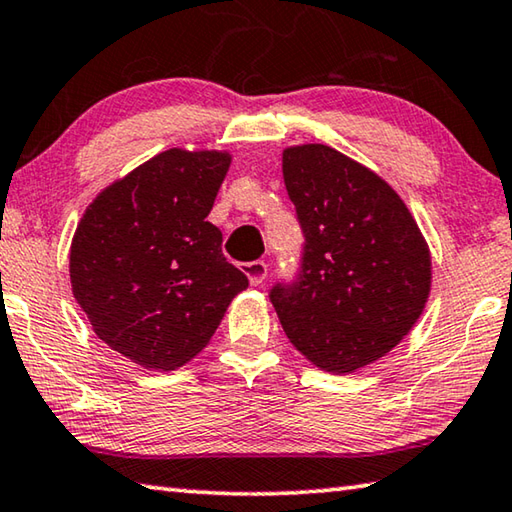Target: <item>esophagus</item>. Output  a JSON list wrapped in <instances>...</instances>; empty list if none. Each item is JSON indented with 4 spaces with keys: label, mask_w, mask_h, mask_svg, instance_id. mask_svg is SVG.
Returning <instances> with one entry per match:
<instances>
[{
    "label": "esophagus",
    "mask_w": 512,
    "mask_h": 512,
    "mask_svg": "<svg viewBox=\"0 0 512 512\" xmlns=\"http://www.w3.org/2000/svg\"><path fill=\"white\" fill-rule=\"evenodd\" d=\"M242 272L247 274L251 285H261L267 279V263L263 261H251L242 265Z\"/></svg>",
    "instance_id": "1"
}]
</instances>
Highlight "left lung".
I'll use <instances>...</instances> for the list:
<instances>
[{
	"instance_id": "obj_1",
	"label": "left lung",
	"mask_w": 512,
	"mask_h": 512,
	"mask_svg": "<svg viewBox=\"0 0 512 512\" xmlns=\"http://www.w3.org/2000/svg\"><path fill=\"white\" fill-rule=\"evenodd\" d=\"M283 179L303 231L301 270L270 290L301 355L353 373L400 344L432 288V258L400 195L324 143L283 152Z\"/></svg>"
}]
</instances>
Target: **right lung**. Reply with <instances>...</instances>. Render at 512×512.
Returning a JSON list of instances; mask_svg holds the SVG:
<instances>
[{"label": "right lung", "mask_w": 512, "mask_h": 512, "mask_svg": "<svg viewBox=\"0 0 512 512\" xmlns=\"http://www.w3.org/2000/svg\"><path fill=\"white\" fill-rule=\"evenodd\" d=\"M229 164L218 150L159 152L107 186L78 222L74 297L98 339L143 369L193 360L249 285L206 222Z\"/></svg>", "instance_id": "right-lung-1"}]
</instances>
